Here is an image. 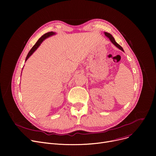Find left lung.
<instances>
[{"label":"left lung","instance_id":"8db88e82","mask_svg":"<svg viewBox=\"0 0 156 156\" xmlns=\"http://www.w3.org/2000/svg\"><path fill=\"white\" fill-rule=\"evenodd\" d=\"M105 34V35L106 36V37H108L109 39H110V40L111 41V42L114 44V45H115V46H116L118 48H119L120 50H121V51H123V48H122L115 41V40H114V37L110 34H109V33H107V32H105L104 33Z\"/></svg>","mask_w":156,"mask_h":156}]
</instances>
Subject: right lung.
I'll return each instance as SVG.
<instances>
[{"label": "right lung", "instance_id": "obj_1", "mask_svg": "<svg viewBox=\"0 0 156 156\" xmlns=\"http://www.w3.org/2000/svg\"><path fill=\"white\" fill-rule=\"evenodd\" d=\"M54 34H55V33H54V32H52V31H51V32L47 33V34H44V35H42V37H41L38 40V41L36 42V44H35L34 46H33V47L31 48V50L30 51V52H28V55H27V57H26V61L29 58V57L35 51V50L39 47V45H40V44L42 43L46 38H47V37H50V36H51V35H54Z\"/></svg>", "mask_w": 156, "mask_h": 156}]
</instances>
